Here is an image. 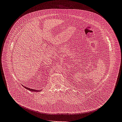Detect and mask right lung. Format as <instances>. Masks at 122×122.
<instances>
[{
	"label": "right lung",
	"instance_id": "right-lung-1",
	"mask_svg": "<svg viewBox=\"0 0 122 122\" xmlns=\"http://www.w3.org/2000/svg\"><path fill=\"white\" fill-rule=\"evenodd\" d=\"M23 86L26 89H27V90H28L29 91H31V92H40V90H35V89H30V88H29L28 87H25V86Z\"/></svg>",
	"mask_w": 122,
	"mask_h": 122
}]
</instances>
